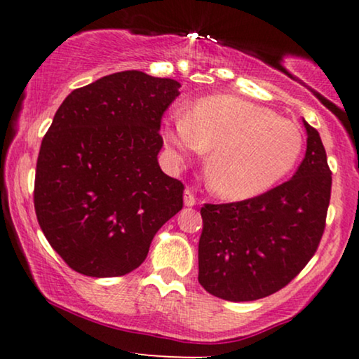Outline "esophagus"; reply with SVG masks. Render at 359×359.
Returning a JSON list of instances; mask_svg holds the SVG:
<instances>
[{"instance_id":"obj_1","label":"esophagus","mask_w":359,"mask_h":359,"mask_svg":"<svg viewBox=\"0 0 359 359\" xmlns=\"http://www.w3.org/2000/svg\"><path fill=\"white\" fill-rule=\"evenodd\" d=\"M198 203V198L193 194V191L191 189H186L184 191V205H188V208H193Z\"/></svg>"}]
</instances>
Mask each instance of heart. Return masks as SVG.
I'll return each instance as SVG.
<instances>
[{
  "instance_id": "obj_1",
  "label": "heart",
  "mask_w": 359,
  "mask_h": 359,
  "mask_svg": "<svg viewBox=\"0 0 359 359\" xmlns=\"http://www.w3.org/2000/svg\"><path fill=\"white\" fill-rule=\"evenodd\" d=\"M161 139L176 161L210 150L208 184L229 201L257 198L271 189L291 173L304 147L297 124L237 96L196 101L186 116L163 121Z\"/></svg>"
}]
</instances>
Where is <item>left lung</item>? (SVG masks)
Listing matches in <instances>:
<instances>
[{
    "label": "left lung",
    "mask_w": 359,
    "mask_h": 359,
    "mask_svg": "<svg viewBox=\"0 0 359 359\" xmlns=\"http://www.w3.org/2000/svg\"><path fill=\"white\" fill-rule=\"evenodd\" d=\"M307 150L286 183L257 198L201 209L199 284L232 302L271 296L317 252L330 204L332 171L318 132L304 121Z\"/></svg>",
    "instance_id": "8db88e82"
}]
</instances>
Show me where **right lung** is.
Listing matches in <instances>:
<instances>
[{"mask_svg": "<svg viewBox=\"0 0 359 359\" xmlns=\"http://www.w3.org/2000/svg\"><path fill=\"white\" fill-rule=\"evenodd\" d=\"M180 83L139 70L73 90L39 151L34 208L72 269L114 278L139 268L161 225L183 208L181 181L158 165L161 116Z\"/></svg>", "mask_w": 359, "mask_h": 359, "instance_id": "add662e5", "label": "right lung"}]
</instances>
